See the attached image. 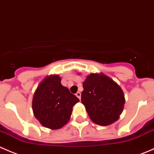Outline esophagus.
Listing matches in <instances>:
<instances>
[{"mask_svg": "<svg viewBox=\"0 0 154 154\" xmlns=\"http://www.w3.org/2000/svg\"><path fill=\"white\" fill-rule=\"evenodd\" d=\"M75 96H76L80 100V99H81V93L80 92H77L76 94H75Z\"/></svg>", "mask_w": 154, "mask_h": 154, "instance_id": "1", "label": "esophagus"}]
</instances>
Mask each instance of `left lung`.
I'll return each mask as SVG.
<instances>
[{
    "mask_svg": "<svg viewBox=\"0 0 154 154\" xmlns=\"http://www.w3.org/2000/svg\"><path fill=\"white\" fill-rule=\"evenodd\" d=\"M82 103L93 122L101 126L112 124L119 118L125 104L119 85L103 74H91L83 82Z\"/></svg>",
    "mask_w": 154,
    "mask_h": 154,
    "instance_id": "1",
    "label": "left lung"
}]
</instances>
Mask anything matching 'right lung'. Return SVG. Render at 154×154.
<instances>
[{
    "instance_id": "1",
    "label": "right lung",
    "mask_w": 154,
    "mask_h": 154,
    "mask_svg": "<svg viewBox=\"0 0 154 154\" xmlns=\"http://www.w3.org/2000/svg\"><path fill=\"white\" fill-rule=\"evenodd\" d=\"M59 75L45 78L36 88L32 102L33 114L46 128H61L69 121L72 107L79 101L60 83Z\"/></svg>"
}]
</instances>
